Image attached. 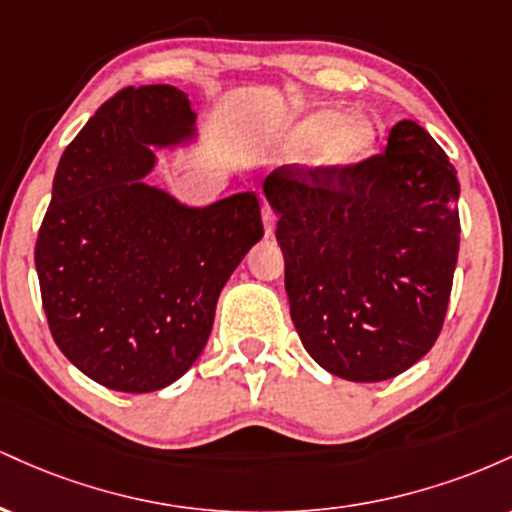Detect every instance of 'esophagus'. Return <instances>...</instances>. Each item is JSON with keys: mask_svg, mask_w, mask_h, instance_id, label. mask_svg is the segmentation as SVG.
I'll use <instances>...</instances> for the list:
<instances>
[{"mask_svg": "<svg viewBox=\"0 0 512 512\" xmlns=\"http://www.w3.org/2000/svg\"><path fill=\"white\" fill-rule=\"evenodd\" d=\"M262 219H264V233H267V236H272L274 228H276V214H274V209H272V207H264V209H262Z\"/></svg>", "mask_w": 512, "mask_h": 512, "instance_id": "esophagus-1", "label": "esophagus"}]
</instances>
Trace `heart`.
I'll return each instance as SVG.
<instances>
[{
  "instance_id": "obj_1",
  "label": "heart",
  "mask_w": 512,
  "mask_h": 512,
  "mask_svg": "<svg viewBox=\"0 0 512 512\" xmlns=\"http://www.w3.org/2000/svg\"><path fill=\"white\" fill-rule=\"evenodd\" d=\"M281 144L291 154H303L320 146V163L327 168H349L370 156L375 146V127L363 117L320 110L286 129Z\"/></svg>"
}]
</instances>
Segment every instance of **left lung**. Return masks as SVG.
Returning <instances> with one entry per match:
<instances>
[{"label":"left lung","instance_id":"1","mask_svg":"<svg viewBox=\"0 0 512 512\" xmlns=\"http://www.w3.org/2000/svg\"><path fill=\"white\" fill-rule=\"evenodd\" d=\"M264 195L291 320L322 368L378 383L431 351L460 252V182L424 127L397 122L383 154L349 168H276Z\"/></svg>","mask_w":512,"mask_h":512}]
</instances>
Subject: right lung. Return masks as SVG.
Here are the masks:
<instances>
[{
	"mask_svg": "<svg viewBox=\"0 0 512 512\" xmlns=\"http://www.w3.org/2000/svg\"><path fill=\"white\" fill-rule=\"evenodd\" d=\"M175 86H127L64 149L35 240L40 298L55 344L117 392H154L207 344L223 284L264 236L260 199L175 202L142 180L149 144L192 132Z\"/></svg>",
	"mask_w": 512,
	"mask_h": 512,
	"instance_id": "right-lung-1",
	"label": "right lung"
}]
</instances>
